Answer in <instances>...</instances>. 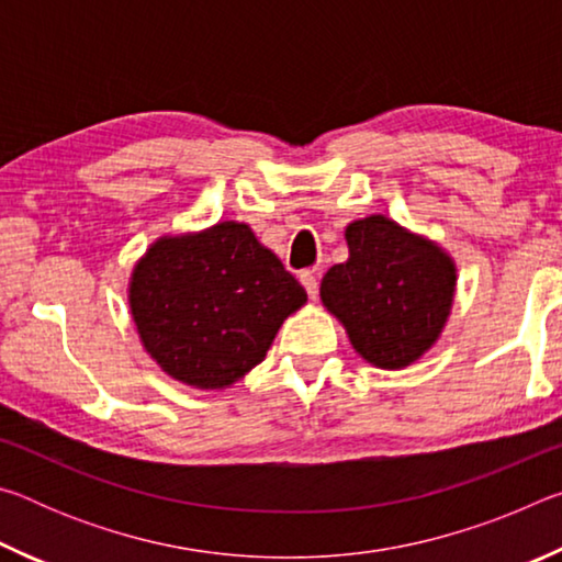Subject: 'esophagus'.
Instances as JSON below:
<instances>
[{
    "instance_id": "esophagus-1",
    "label": "esophagus",
    "mask_w": 562,
    "mask_h": 562,
    "mask_svg": "<svg viewBox=\"0 0 562 562\" xmlns=\"http://www.w3.org/2000/svg\"><path fill=\"white\" fill-rule=\"evenodd\" d=\"M300 282L304 284V290H307L310 300H317V294H319V282H317V278H315V272H310V270L300 272Z\"/></svg>"
}]
</instances>
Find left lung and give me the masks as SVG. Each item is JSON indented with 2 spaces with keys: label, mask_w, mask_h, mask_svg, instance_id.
Masks as SVG:
<instances>
[{
  "label": "left lung",
  "mask_w": 562,
  "mask_h": 562,
  "mask_svg": "<svg viewBox=\"0 0 562 562\" xmlns=\"http://www.w3.org/2000/svg\"><path fill=\"white\" fill-rule=\"evenodd\" d=\"M345 235L349 260L322 278V302L369 364L408 367L446 325L456 288L453 262L439 245L384 215L349 223Z\"/></svg>",
  "instance_id": "left-lung-1"
}]
</instances>
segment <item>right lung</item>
<instances>
[{
  "instance_id": "right-lung-1",
  "label": "right lung",
  "mask_w": 562,
  "mask_h": 562,
  "mask_svg": "<svg viewBox=\"0 0 562 562\" xmlns=\"http://www.w3.org/2000/svg\"><path fill=\"white\" fill-rule=\"evenodd\" d=\"M128 302L140 341L166 374L223 389L260 364L307 292L250 227L225 221L150 245L133 270Z\"/></svg>"
}]
</instances>
